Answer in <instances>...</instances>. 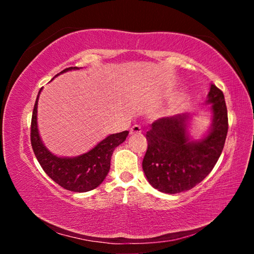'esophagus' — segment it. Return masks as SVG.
<instances>
[{"instance_id": "obj_1", "label": "esophagus", "mask_w": 254, "mask_h": 254, "mask_svg": "<svg viewBox=\"0 0 254 254\" xmlns=\"http://www.w3.org/2000/svg\"><path fill=\"white\" fill-rule=\"evenodd\" d=\"M141 132H142V130H141V127L137 126V124H135V126H133L131 127V130H130L131 134H140Z\"/></svg>"}]
</instances>
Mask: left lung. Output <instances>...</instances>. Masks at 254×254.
<instances>
[{
	"mask_svg": "<svg viewBox=\"0 0 254 254\" xmlns=\"http://www.w3.org/2000/svg\"><path fill=\"white\" fill-rule=\"evenodd\" d=\"M207 104L212 105V127L208 134L192 141L188 134V114L162 118L147 132L148 149L142 168L153 188L166 194L189 190L206 178L224 148L229 120L224 94L210 85Z\"/></svg>",
	"mask_w": 254,
	"mask_h": 254,
	"instance_id": "left-lung-1",
	"label": "left lung"
}]
</instances>
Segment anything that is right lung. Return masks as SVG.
Returning a JSON list of instances; mask_svg holds the SVG:
<instances>
[{
	"mask_svg": "<svg viewBox=\"0 0 254 254\" xmlns=\"http://www.w3.org/2000/svg\"><path fill=\"white\" fill-rule=\"evenodd\" d=\"M71 69H77V67L66 68L60 71V74ZM40 92L41 89L38 94L36 103H34L30 137H31L33 152L42 169L56 184L67 190L85 192L100 186L110 171L112 153L118 145L124 142L128 131L106 136L92 150L78 157L62 158L55 156L42 143L39 131H38L37 107Z\"/></svg>",
	"mask_w": 254,
	"mask_h": 254,
	"instance_id": "right-lung-1",
	"label": "right lung"
}]
</instances>
